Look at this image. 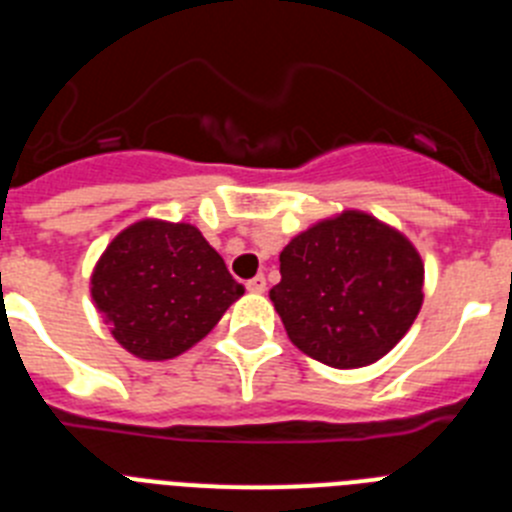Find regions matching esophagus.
<instances>
[{"label":"esophagus","mask_w":512,"mask_h":512,"mask_svg":"<svg viewBox=\"0 0 512 512\" xmlns=\"http://www.w3.org/2000/svg\"><path fill=\"white\" fill-rule=\"evenodd\" d=\"M246 289H248V292H253V295H264V292H266V277H264V274L248 279Z\"/></svg>","instance_id":"obj_1"}]
</instances>
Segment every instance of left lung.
<instances>
[{
    "instance_id": "1",
    "label": "left lung",
    "mask_w": 512,
    "mask_h": 512,
    "mask_svg": "<svg viewBox=\"0 0 512 512\" xmlns=\"http://www.w3.org/2000/svg\"><path fill=\"white\" fill-rule=\"evenodd\" d=\"M269 297L289 341L336 369L387 356L423 307V259L408 235L364 210H341L279 253Z\"/></svg>"
}]
</instances>
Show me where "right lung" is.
Instances as JSON below:
<instances>
[{
    "instance_id": "obj_1",
    "label": "right lung",
    "mask_w": 512,
    "mask_h": 512,
    "mask_svg": "<svg viewBox=\"0 0 512 512\" xmlns=\"http://www.w3.org/2000/svg\"><path fill=\"white\" fill-rule=\"evenodd\" d=\"M89 292L128 354L169 361L200 343L243 287L200 228L143 217L107 243Z\"/></svg>"
}]
</instances>
